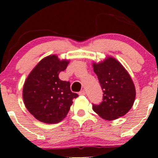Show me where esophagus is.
<instances>
[{
    "label": "esophagus",
    "mask_w": 158,
    "mask_h": 158,
    "mask_svg": "<svg viewBox=\"0 0 158 158\" xmlns=\"http://www.w3.org/2000/svg\"><path fill=\"white\" fill-rule=\"evenodd\" d=\"M79 95H85V90H82L81 92H79Z\"/></svg>",
    "instance_id": "obj_1"
}]
</instances>
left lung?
<instances>
[{"label":"left lung","instance_id":"obj_1","mask_svg":"<svg viewBox=\"0 0 158 158\" xmlns=\"http://www.w3.org/2000/svg\"><path fill=\"white\" fill-rule=\"evenodd\" d=\"M103 90V99L92 109L103 119L112 121L125 115L135 102L136 91L129 73L120 62L111 56L92 63Z\"/></svg>","mask_w":158,"mask_h":158}]
</instances>
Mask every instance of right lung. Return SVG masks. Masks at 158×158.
<instances>
[{"label": "right lung", "instance_id": "1", "mask_svg": "<svg viewBox=\"0 0 158 158\" xmlns=\"http://www.w3.org/2000/svg\"><path fill=\"white\" fill-rule=\"evenodd\" d=\"M69 60L56 55L46 56L30 72L23 88L25 106L35 118L47 124L63 121L69 112L73 99L78 95L70 90L69 82L59 78Z\"/></svg>", "mask_w": 158, "mask_h": 158}]
</instances>
